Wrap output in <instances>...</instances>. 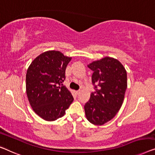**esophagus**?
Listing matches in <instances>:
<instances>
[{"label": "esophagus", "mask_w": 155, "mask_h": 155, "mask_svg": "<svg viewBox=\"0 0 155 155\" xmlns=\"http://www.w3.org/2000/svg\"><path fill=\"white\" fill-rule=\"evenodd\" d=\"M76 94H77L78 95V94H80V90H78L77 91H76Z\"/></svg>", "instance_id": "1"}]
</instances>
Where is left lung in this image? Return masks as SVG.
Listing matches in <instances>:
<instances>
[{
    "label": "left lung",
    "instance_id": "8db88e82",
    "mask_svg": "<svg viewBox=\"0 0 155 155\" xmlns=\"http://www.w3.org/2000/svg\"><path fill=\"white\" fill-rule=\"evenodd\" d=\"M93 71L91 82L95 91L84 105L87 119L91 124L103 125L120 110L127 88V71L115 59L105 57L88 65Z\"/></svg>",
    "mask_w": 155,
    "mask_h": 155
}]
</instances>
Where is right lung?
Instances as JSON below:
<instances>
[{
    "label": "right lung",
    "instance_id": "obj_1",
    "mask_svg": "<svg viewBox=\"0 0 155 155\" xmlns=\"http://www.w3.org/2000/svg\"><path fill=\"white\" fill-rule=\"evenodd\" d=\"M71 58L59 51H48L35 58L26 76V94L35 113L47 121L61 117L73 101V96L62 82Z\"/></svg>",
    "mask_w": 155,
    "mask_h": 155
}]
</instances>
